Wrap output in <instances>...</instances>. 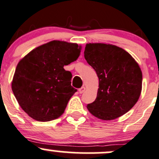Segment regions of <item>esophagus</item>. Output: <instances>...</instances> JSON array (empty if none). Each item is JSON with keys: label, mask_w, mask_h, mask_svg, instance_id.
Wrapping results in <instances>:
<instances>
[{"label": "esophagus", "mask_w": 159, "mask_h": 159, "mask_svg": "<svg viewBox=\"0 0 159 159\" xmlns=\"http://www.w3.org/2000/svg\"><path fill=\"white\" fill-rule=\"evenodd\" d=\"M85 90H86V88H85L84 86L81 87V88L79 89V93H80V94L83 93H84V92H85Z\"/></svg>", "instance_id": "obj_1"}]
</instances>
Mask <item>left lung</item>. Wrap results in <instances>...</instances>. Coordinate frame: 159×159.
Segmentation results:
<instances>
[{
	"label": "left lung",
	"instance_id": "left-lung-1",
	"mask_svg": "<svg viewBox=\"0 0 159 159\" xmlns=\"http://www.w3.org/2000/svg\"><path fill=\"white\" fill-rule=\"evenodd\" d=\"M84 57L97 73V97L87 108L101 120H111L129 111L142 91L143 74L134 57L121 48L104 43L86 44Z\"/></svg>",
	"mask_w": 159,
	"mask_h": 159
}]
</instances>
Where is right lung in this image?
Here are the masks:
<instances>
[{
    "mask_svg": "<svg viewBox=\"0 0 159 159\" xmlns=\"http://www.w3.org/2000/svg\"><path fill=\"white\" fill-rule=\"evenodd\" d=\"M81 46L54 40L33 49L16 66L12 91L19 105L38 121L58 118L77 90L64 66L79 57Z\"/></svg>",
    "mask_w": 159,
    "mask_h": 159,
    "instance_id": "add662e5",
    "label": "right lung"
}]
</instances>
